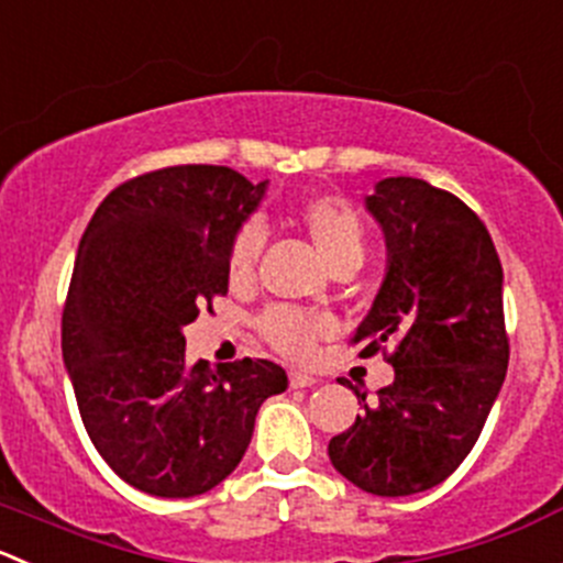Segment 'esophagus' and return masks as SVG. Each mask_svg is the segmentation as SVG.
<instances>
[{
  "label": "esophagus",
  "mask_w": 563,
  "mask_h": 563,
  "mask_svg": "<svg viewBox=\"0 0 563 563\" xmlns=\"http://www.w3.org/2000/svg\"><path fill=\"white\" fill-rule=\"evenodd\" d=\"M288 382H291V387H313L316 379L310 374H305V371H291L288 374Z\"/></svg>",
  "instance_id": "esophagus-1"
}]
</instances>
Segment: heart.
Wrapping results in <instances>:
<instances>
[{
	"label": "heart",
	"instance_id": "obj_1",
	"mask_svg": "<svg viewBox=\"0 0 563 563\" xmlns=\"http://www.w3.org/2000/svg\"><path fill=\"white\" fill-rule=\"evenodd\" d=\"M297 222L305 228L319 253L332 269L343 264H360L365 255V225L354 206L335 195H313L297 206ZM266 231L261 222L250 220L239 225L228 247V277L233 286H250L258 275ZM330 316L308 313L294 305H272L258 316V332L280 354L302 360L313 352L316 341L332 330Z\"/></svg>",
	"mask_w": 563,
	"mask_h": 563
}]
</instances>
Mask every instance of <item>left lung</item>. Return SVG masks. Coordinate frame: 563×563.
Segmentation results:
<instances>
[{
	"label": "left lung",
	"instance_id": "left-lung-1",
	"mask_svg": "<svg viewBox=\"0 0 563 563\" xmlns=\"http://www.w3.org/2000/svg\"><path fill=\"white\" fill-rule=\"evenodd\" d=\"M365 206L387 275L352 343L360 357L382 352L396 379L374 404L354 390L363 415L327 451L354 487L401 498L443 484L487 423L509 365L504 269L487 225L445 189L385 178Z\"/></svg>",
	"mask_w": 563,
	"mask_h": 563
}]
</instances>
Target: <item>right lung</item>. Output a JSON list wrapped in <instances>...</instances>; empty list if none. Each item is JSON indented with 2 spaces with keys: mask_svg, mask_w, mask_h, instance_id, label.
<instances>
[{
  "mask_svg": "<svg viewBox=\"0 0 563 563\" xmlns=\"http://www.w3.org/2000/svg\"><path fill=\"white\" fill-rule=\"evenodd\" d=\"M264 189L231 167H162L114 187L81 236L65 368L96 451L140 493L214 489L242 462L261 404L288 387L272 360L189 365L181 332L228 294V247Z\"/></svg>",
  "mask_w": 563,
  "mask_h": 563,
  "instance_id": "add662e5",
  "label": "right lung"
}]
</instances>
